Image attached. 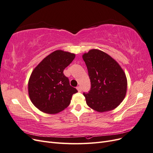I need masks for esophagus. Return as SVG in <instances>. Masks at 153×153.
<instances>
[{"instance_id":"obj_1","label":"esophagus","mask_w":153,"mask_h":153,"mask_svg":"<svg viewBox=\"0 0 153 153\" xmlns=\"http://www.w3.org/2000/svg\"><path fill=\"white\" fill-rule=\"evenodd\" d=\"M76 89H77V91H78V92H82V89H81V87H80V86L77 87H76Z\"/></svg>"}]
</instances>
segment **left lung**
<instances>
[{
  "instance_id": "left-lung-1",
  "label": "left lung",
  "mask_w": 153,
  "mask_h": 153,
  "mask_svg": "<svg viewBox=\"0 0 153 153\" xmlns=\"http://www.w3.org/2000/svg\"><path fill=\"white\" fill-rule=\"evenodd\" d=\"M91 83L88 94L84 93L87 105L98 112L117 108L127 92V78L114 59L98 49L82 55Z\"/></svg>"
}]
</instances>
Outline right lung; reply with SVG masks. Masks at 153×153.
<instances>
[{"instance_id":"add662e5","label":"right lung","mask_w":153,"mask_h":153,"mask_svg":"<svg viewBox=\"0 0 153 153\" xmlns=\"http://www.w3.org/2000/svg\"><path fill=\"white\" fill-rule=\"evenodd\" d=\"M75 54L57 50L44 58L33 69L28 82L31 102L41 112L48 114L61 112L71 102L77 90L69 85L63 71Z\"/></svg>"}]
</instances>
